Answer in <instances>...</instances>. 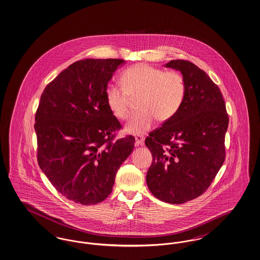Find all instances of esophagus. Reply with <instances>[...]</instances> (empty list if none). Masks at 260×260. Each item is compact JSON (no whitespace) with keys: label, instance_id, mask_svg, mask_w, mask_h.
<instances>
[{"label":"esophagus","instance_id":"esophagus-1","mask_svg":"<svg viewBox=\"0 0 260 260\" xmlns=\"http://www.w3.org/2000/svg\"><path fill=\"white\" fill-rule=\"evenodd\" d=\"M135 145H144V137L141 136V135H136V136H135Z\"/></svg>","mask_w":260,"mask_h":260}]
</instances>
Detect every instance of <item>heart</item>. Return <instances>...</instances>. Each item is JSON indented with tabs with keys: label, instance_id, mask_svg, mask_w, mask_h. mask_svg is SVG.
<instances>
[{
	"label": "heart",
	"instance_id": "obj_1",
	"mask_svg": "<svg viewBox=\"0 0 260 260\" xmlns=\"http://www.w3.org/2000/svg\"><path fill=\"white\" fill-rule=\"evenodd\" d=\"M122 84H109L105 89V100L111 112L120 120L129 114L131 96H140L139 112L133 115L125 125V132L144 135L155 124L156 118L167 122L176 114L184 102L186 85L176 72L164 70L145 63L135 64L125 70Z\"/></svg>",
	"mask_w": 260,
	"mask_h": 260
}]
</instances>
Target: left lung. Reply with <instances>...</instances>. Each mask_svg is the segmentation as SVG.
Masks as SVG:
<instances>
[{
    "mask_svg": "<svg viewBox=\"0 0 260 260\" xmlns=\"http://www.w3.org/2000/svg\"><path fill=\"white\" fill-rule=\"evenodd\" d=\"M182 73L186 93L176 114L153 131L145 144L153 155L146 182L157 199L182 204L201 196L225 156V104L205 72L184 60L165 64Z\"/></svg>",
    "mask_w": 260,
    "mask_h": 260,
    "instance_id": "left-lung-1",
    "label": "left lung"
}]
</instances>
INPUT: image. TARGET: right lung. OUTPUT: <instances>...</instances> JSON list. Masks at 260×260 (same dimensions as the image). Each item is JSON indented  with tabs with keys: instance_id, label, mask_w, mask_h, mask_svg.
I'll use <instances>...</instances> for the list:
<instances>
[{
	"instance_id": "1",
	"label": "right lung",
	"mask_w": 260,
	"mask_h": 260,
	"mask_svg": "<svg viewBox=\"0 0 260 260\" xmlns=\"http://www.w3.org/2000/svg\"><path fill=\"white\" fill-rule=\"evenodd\" d=\"M121 59L73 62L43 90L36 113L38 162L53 187L82 205L104 201L135 148L129 135L113 141L121 125L105 89Z\"/></svg>"
}]
</instances>
